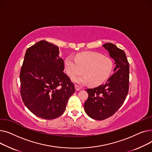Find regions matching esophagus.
<instances>
[{
  "label": "esophagus",
  "instance_id": "1",
  "mask_svg": "<svg viewBox=\"0 0 152 152\" xmlns=\"http://www.w3.org/2000/svg\"><path fill=\"white\" fill-rule=\"evenodd\" d=\"M75 89L76 91H79L81 89V87L79 86L78 85H75Z\"/></svg>",
  "mask_w": 152,
  "mask_h": 152
}]
</instances>
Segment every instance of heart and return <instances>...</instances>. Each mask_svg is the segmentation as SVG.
<instances>
[{"label": "heart", "instance_id": "heart-1", "mask_svg": "<svg viewBox=\"0 0 152 152\" xmlns=\"http://www.w3.org/2000/svg\"><path fill=\"white\" fill-rule=\"evenodd\" d=\"M64 66L67 74L73 77L76 83L97 86L108 78L113 68L112 60L101 53L86 52L76 55V58L69 55L64 60ZM85 75L75 77L82 72Z\"/></svg>", "mask_w": 152, "mask_h": 152}]
</instances>
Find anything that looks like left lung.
Listing matches in <instances>:
<instances>
[{"instance_id": "left-lung-1", "label": "left lung", "mask_w": 152, "mask_h": 152, "mask_svg": "<svg viewBox=\"0 0 152 152\" xmlns=\"http://www.w3.org/2000/svg\"><path fill=\"white\" fill-rule=\"evenodd\" d=\"M114 59L115 73L105 84L86 89L88 99L84 108L87 115L96 120H103L113 116L123 104L128 94L129 65L125 52L112 43L103 45Z\"/></svg>"}]
</instances>
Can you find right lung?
Listing matches in <instances>:
<instances>
[{"label": "right lung", "instance_id": "right-lung-1", "mask_svg": "<svg viewBox=\"0 0 152 152\" xmlns=\"http://www.w3.org/2000/svg\"><path fill=\"white\" fill-rule=\"evenodd\" d=\"M64 68L57 45L41 41L26 50L20 75V94L36 116L53 119L65 111L75 88Z\"/></svg>", "mask_w": 152, "mask_h": 152}]
</instances>
